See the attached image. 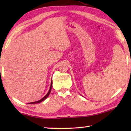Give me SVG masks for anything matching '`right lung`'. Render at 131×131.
I'll return each instance as SVG.
<instances>
[{
	"mask_svg": "<svg viewBox=\"0 0 131 131\" xmlns=\"http://www.w3.org/2000/svg\"><path fill=\"white\" fill-rule=\"evenodd\" d=\"M52 81L51 80V85H50V90L48 91V92L47 94H46L45 96H44L43 98L41 99L40 100H39L38 101H36V102H30V103H29V104H34V103H40L42 101H43L45 100V99L47 98V97L49 96V95L50 94V92H51V88H52Z\"/></svg>",
	"mask_w": 131,
	"mask_h": 131,
	"instance_id": "add662e5",
	"label": "right lung"
}]
</instances>
